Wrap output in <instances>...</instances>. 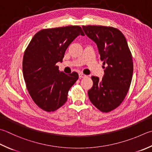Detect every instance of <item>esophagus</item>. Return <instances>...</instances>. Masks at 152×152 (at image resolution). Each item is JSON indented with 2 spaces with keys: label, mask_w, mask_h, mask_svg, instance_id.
Segmentation results:
<instances>
[{
  "label": "esophagus",
  "mask_w": 152,
  "mask_h": 152,
  "mask_svg": "<svg viewBox=\"0 0 152 152\" xmlns=\"http://www.w3.org/2000/svg\"><path fill=\"white\" fill-rule=\"evenodd\" d=\"M79 78L81 79V78H84V77H85L87 75H85V74H83V73H79Z\"/></svg>",
  "instance_id": "34e87169"
}]
</instances>
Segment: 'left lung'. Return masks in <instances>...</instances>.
Listing matches in <instances>:
<instances>
[{
  "mask_svg": "<svg viewBox=\"0 0 152 152\" xmlns=\"http://www.w3.org/2000/svg\"><path fill=\"white\" fill-rule=\"evenodd\" d=\"M88 38L96 44L104 68L102 79L91 77L93 87L88 91L92 104L102 113L115 109L129 90L133 74V61L127 41L117 28L103 26H83Z\"/></svg>",
  "mask_w": 152,
  "mask_h": 152,
  "instance_id": "left-lung-1",
  "label": "left lung"
}]
</instances>
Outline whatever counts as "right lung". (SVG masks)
<instances>
[{
  "mask_svg": "<svg viewBox=\"0 0 152 152\" xmlns=\"http://www.w3.org/2000/svg\"><path fill=\"white\" fill-rule=\"evenodd\" d=\"M79 35H85L79 26L43 29L34 35L24 51L22 71L26 85L34 102L42 110L53 112L62 107L79 78L77 72L67 75L56 65Z\"/></svg>",
  "mask_w": 152,
  "mask_h": 152,
  "instance_id": "add662e5",
  "label": "right lung"
}]
</instances>
